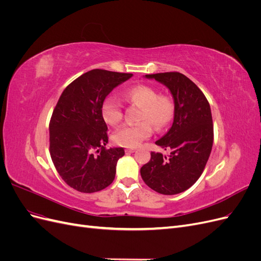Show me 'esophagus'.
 <instances>
[{
  "instance_id": "esophagus-1",
  "label": "esophagus",
  "mask_w": 261,
  "mask_h": 261,
  "mask_svg": "<svg viewBox=\"0 0 261 261\" xmlns=\"http://www.w3.org/2000/svg\"><path fill=\"white\" fill-rule=\"evenodd\" d=\"M135 151H136V149H135V148H128V149H126V152H128V153L135 152Z\"/></svg>"
}]
</instances>
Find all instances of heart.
<instances>
[{
    "mask_svg": "<svg viewBox=\"0 0 261 261\" xmlns=\"http://www.w3.org/2000/svg\"><path fill=\"white\" fill-rule=\"evenodd\" d=\"M126 100L140 107L137 121L134 125H123L113 135L114 143L118 146L135 148L152 135L153 127L163 129L172 122L175 106L167 94H158L151 86L136 85L123 93ZM101 115L106 123L117 125L122 121L121 105L114 97H107L101 105Z\"/></svg>",
    "mask_w": 261,
    "mask_h": 261,
    "instance_id": "obj_1",
    "label": "heart"
}]
</instances>
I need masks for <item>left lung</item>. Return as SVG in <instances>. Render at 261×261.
<instances>
[{
    "mask_svg": "<svg viewBox=\"0 0 261 261\" xmlns=\"http://www.w3.org/2000/svg\"><path fill=\"white\" fill-rule=\"evenodd\" d=\"M167 86L174 99V120L169 132L155 141L170 149L169 156L151 152L140 169L145 183L156 193L175 195L193 186L206 167L213 144L209 102L188 77L178 72L146 75Z\"/></svg>",
    "mask_w": 261,
    "mask_h": 261,
    "instance_id": "8db88e82",
    "label": "left lung"
}]
</instances>
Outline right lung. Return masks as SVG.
<instances>
[{"label":"right lung","instance_id":"obj_1","mask_svg":"<svg viewBox=\"0 0 261 261\" xmlns=\"http://www.w3.org/2000/svg\"><path fill=\"white\" fill-rule=\"evenodd\" d=\"M133 76L92 69L70 83L55 106L49 125L50 154L65 183L81 193H96L112 183L123 148L107 149L108 126L101 105L116 86Z\"/></svg>","mask_w":261,"mask_h":261}]
</instances>
